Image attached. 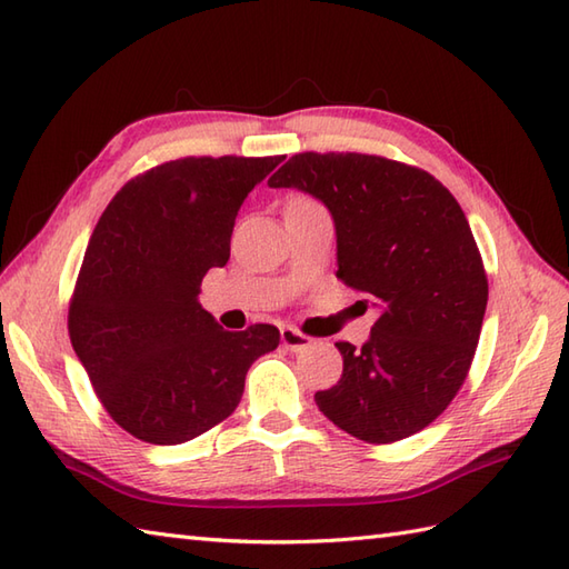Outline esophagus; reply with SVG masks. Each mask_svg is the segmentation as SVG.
<instances>
[{"instance_id":"esophagus-1","label":"esophagus","mask_w":569,"mask_h":569,"mask_svg":"<svg viewBox=\"0 0 569 569\" xmlns=\"http://www.w3.org/2000/svg\"><path fill=\"white\" fill-rule=\"evenodd\" d=\"M281 342L286 349H291V352H303V349L316 345V340L312 337L298 332L296 328H283L281 330Z\"/></svg>"}]
</instances>
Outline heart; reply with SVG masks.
Returning <instances> with one entry per match:
<instances>
[{"mask_svg": "<svg viewBox=\"0 0 569 569\" xmlns=\"http://www.w3.org/2000/svg\"><path fill=\"white\" fill-rule=\"evenodd\" d=\"M291 202H306V198H296V200H291Z\"/></svg>", "mask_w": 569, "mask_h": 569, "instance_id": "obj_1", "label": "heart"}]
</instances>
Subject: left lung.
<instances>
[{"label":"left lung","instance_id":"8db88e82","mask_svg":"<svg viewBox=\"0 0 569 569\" xmlns=\"http://www.w3.org/2000/svg\"><path fill=\"white\" fill-rule=\"evenodd\" d=\"M330 210L337 278L377 300L379 320L316 403L337 428L386 445L422 430L465 383L489 283L467 217L440 180L367 153H296L269 178Z\"/></svg>","mask_w":569,"mask_h":569}]
</instances>
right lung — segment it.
Wrapping results in <instances>:
<instances>
[{
	"label": "right lung",
	"instance_id": "1",
	"mask_svg": "<svg viewBox=\"0 0 569 569\" xmlns=\"http://www.w3.org/2000/svg\"><path fill=\"white\" fill-rule=\"evenodd\" d=\"M281 161H168L131 178L94 227L68 332L104 410L134 438L180 445L208 432L281 342L273 325L227 332L198 300L204 273L229 261L241 202Z\"/></svg>",
	"mask_w": 569,
	"mask_h": 569
}]
</instances>
